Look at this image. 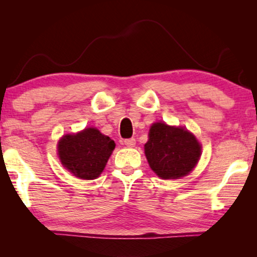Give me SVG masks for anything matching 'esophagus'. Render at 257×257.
Returning a JSON list of instances; mask_svg holds the SVG:
<instances>
[{
    "instance_id": "1",
    "label": "esophagus",
    "mask_w": 257,
    "mask_h": 257,
    "mask_svg": "<svg viewBox=\"0 0 257 257\" xmlns=\"http://www.w3.org/2000/svg\"><path fill=\"white\" fill-rule=\"evenodd\" d=\"M123 144L127 146V147H134L135 144H136V139L135 138H128V139H124L123 141Z\"/></svg>"
}]
</instances>
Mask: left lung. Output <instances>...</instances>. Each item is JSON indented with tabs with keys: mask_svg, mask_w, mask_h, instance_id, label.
I'll list each match as a JSON object with an SVG mask.
<instances>
[{
	"mask_svg": "<svg viewBox=\"0 0 257 257\" xmlns=\"http://www.w3.org/2000/svg\"><path fill=\"white\" fill-rule=\"evenodd\" d=\"M145 155L160 178L178 179L195 168L201 156V145L188 130L158 122L150 129Z\"/></svg>",
	"mask_w": 257,
	"mask_h": 257,
	"instance_id": "1",
	"label": "left lung"
}]
</instances>
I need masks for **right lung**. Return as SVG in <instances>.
<instances>
[{
  "instance_id": "add662e5",
  "label": "right lung",
  "mask_w": 257,
  "mask_h": 257,
  "mask_svg": "<svg viewBox=\"0 0 257 257\" xmlns=\"http://www.w3.org/2000/svg\"><path fill=\"white\" fill-rule=\"evenodd\" d=\"M115 144L95 128L67 135L59 142V158L63 167L80 179L92 180L101 175Z\"/></svg>"
}]
</instances>
